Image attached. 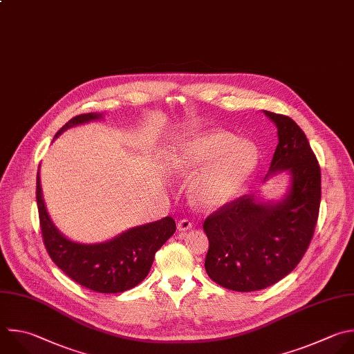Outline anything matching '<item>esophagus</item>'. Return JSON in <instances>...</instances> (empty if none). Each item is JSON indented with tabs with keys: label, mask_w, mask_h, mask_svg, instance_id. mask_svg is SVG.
I'll use <instances>...</instances> for the list:
<instances>
[{
	"label": "esophagus",
	"mask_w": 354,
	"mask_h": 354,
	"mask_svg": "<svg viewBox=\"0 0 354 354\" xmlns=\"http://www.w3.org/2000/svg\"><path fill=\"white\" fill-rule=\"evenodd\" d=\"M192 226H193V223H192L189 219H186V218H183V219H180V221L178 222V229H179L180 232L189 230V229H192Z\"/></svg>",
	"instance_id": "esophagus-1"
}]
</instances>
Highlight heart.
<instances>
[{
    "label": "heart",
    "mask_w": 354,
    "mask_h": 354,
    "mask_svg": "<svg viewBox=\"0 0 354 354\" xmlns=\"http://www.w3.org/2000/svg\"><path fill=\"white\" fill-rule=\"evenodd\" d=\"M259 162L257 147L223 131H205L183 140L168 157V169L190 176V196L201 207L227 203L246 185Z\"/></svg>",
    "instance_id": "1"
}]
</instances>
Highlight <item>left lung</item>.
Listing matches in <instances>:
<instances>
[{
  "mask_svg": "<svg viewBox=\"0 0 354 354\" xmlns=\"http://www.w3.org/2000/svg\"><path fill=\"white\" fill-rule=\"evenodd\" d=\"M264 112L279 139L268 175L289 171L288 194L277 204L245 194L203 223L209 243L205 271L215 283L236 292L266 289L290 274L310 246L319 212L321 169L304 132L292 118Z\"/></svg>",
  "mask_w": 354,
  "mask_h": 354,
  "instance_id": "left-lung-1",
  "label": "left lung"
}]
</instances>
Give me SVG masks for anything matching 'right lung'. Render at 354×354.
<instances>
[{"instance_id": "right-lung-1", "label": "right lung", "mask_w": 354, "mask_h": 354, "mask_svg": "<svg viewBox=\"0 0 354 354\" xmlns=\"http://www.w3.org/2000/svg\"><path fill=\"white\" fill-rule=\"evenodd\" d=\"M101 113H82L66 122L55 139L66 129L98 120ZM36 200L41 236L48 256L76 283L98 292L120 293L139 285L150 272L157 250L176 230L174 218L132 227L109 242L83 245L66 239L48 216L37 174Z\"/></svg>"}]
</instances>
